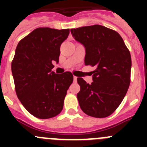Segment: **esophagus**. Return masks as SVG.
<instances>
[{
  "instance_id": "34e87169",
  "label": "esophagus",
  "mask_w": 147,
  "mask_h": 147,
  "mask_svg": "<svg viewBox=\"0 0 147 147\" xmlns=\"http://www.w3.org/2000/svg\"><path fill=\"white\" fill-rule=\"evenodd\" d=\"M76 80H77V77H76V76H74V82H76Z\"/></svg>"
}]
</instances>
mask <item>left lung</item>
<instances>
[{
    "label": "left lung",
    "mask_w": 147,
    "mask_h": 147,
    "mask_svg": "<svg viewBox=\"0 0 147 147\" xmlns=\"http://www.w3.org/2000/svg\"><path fill=\"white\" fill-rule=\"evenodd\" d=\"M71 32L85 47V65L96 67L90 85L77 78L80 107L92 117H107L120 105L129 88L130 53L120 34L103 26L72 28Z\"/></svg>",
    "instance_id": "1"
}]
</instances>
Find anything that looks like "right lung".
Masks as SVG:
<instances>
[{
	"instance_id": "add662e5",
	"label": "right lung",
	"mask_w": 147,
	"mask_h": 147,
	"mask_svg": "<svg viewBox=\"0 0 147 147\" xmlns=\"http://www.w3.org/2000/svg\"><path fill=\"white\" fill-rule=\"evenodd\" d=\"M69 29L37 28L20 40L11 62L17 96L29 113L41 119L60 113L74 77L71 72L56 74L60 45Z\"/></svg>"
}]
</instances>
